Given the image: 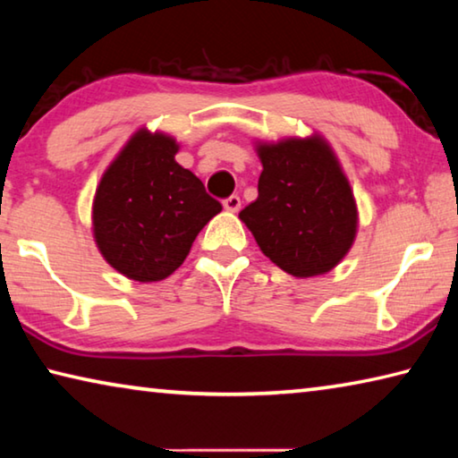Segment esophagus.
Segmentation results:
<instances>
[{"label":"esophagus","instance_id":"1","mask_svg":"<svg viewBox=\"0 0 458 458\" xmlns=\"http://www.w3.org/2000/svg\"><path fill=\"white\" fill-rule=\"evenodd\" d=\"M222 206H224V210H226V212L236 214L240 210V206H242V201H240L238 196H230V198L222 201Z\"/></svg>","mask_w":458,"mask_h":458}]
</instances>
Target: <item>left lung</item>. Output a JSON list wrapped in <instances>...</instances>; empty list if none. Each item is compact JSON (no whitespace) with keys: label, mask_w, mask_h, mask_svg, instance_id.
<instances>
[{"label":"left lung","mask_w":458,"mask_h":458,"mask_svg":"<svg viewBox=\"0 0 458 458\" xmlns=\"http://www.w3.org/2000/svg\"><path fill=\"white\" fill-rule=\"evenodd\" d=\"M259 198L238 218L265 257L297 278L335 268L352 250L360 214L350 180L327 139L257 141Z\"/></svg>","instance_id":"1"}]
</instances>
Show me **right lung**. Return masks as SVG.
Instances as JSON below:
<instances>
[{"instance_id":"obj_1","label":"right lung","mask_w":458,"mask_h":458,"mask_svg":"<svg viewBox=\"0 0 458 458\" xmlns=\"http://www.w3.org/2000/svg\"><path fill=\"white\" fill-rule=\"evenodd\" d=\"M177 151L175 137L137 129L97 185L92 236L108 265L131 281L157 283L175 273L199 230L222 212L177 164Z\"/></svg>"}]
</instances>
